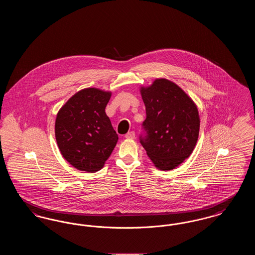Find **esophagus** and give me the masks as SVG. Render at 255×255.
I'll return each instance as SVG.
<instances>
[{"label":"esophagus","mask_w":255,"mask_h":255,"mask_svg":"<svg viewBox=\"0 0 255 255\" xmlns=\"http://www.w3.org/2000/svg\"><path fill=\"white\" fill-rule=\"evenodd\" d=\"M134 135H135L134 132L131 131V132H128V133L125 134V138H127V139H133Z\"/></svg>","instance_id":"1"}]
</instances>
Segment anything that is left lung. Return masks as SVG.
<instances>
[{
  "label": "left lung",
  "instance_id": "left-lung-1",
  "mask_svg": "<svg viewBox=\"0 0 255 255\" xmlns=\"http://www.w3.org/2000/svg\"><path fill=\"white\" fill-rule=\"evenodd\" d=\"M139 92L144 102L147 132L140 143L159 170L178 167L197 144L200 116L197 105L180 86L166 78H157Z\"/></svg>",
  "mask_w": 255,
  "mask_h": 255
}]
</instances>
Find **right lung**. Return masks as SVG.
I'll use <instances>...</instances> for the list:
<instances>
[{"label": "right lung", "mask_w": 255, "mask_h": 255, "mask_svg": "<svg viewBox=\"0 0 255 255\" xmlns=\"http://www.w3.org/2000/svg\"><path fill=\"white\" fill-rule=\"evenodd\" d=\"M112 92L85 88L75 93L57 113L55 138L63 158L88 173L105 165L119 140L105 108Z\"/></svg>", "instance_id": "1"}]
</instances>
